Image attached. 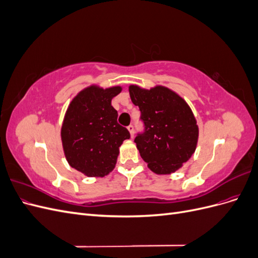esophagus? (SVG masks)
<instances>
[{
  "label": "esophagus",
  "instance_id": "esophagus-1",
  "mask_svg": "<svg viewBox=\"0 0 258 258\" xmlns=\"http://www.w3.org/2000/svg\"><path fill=\"white\" fill-rule=\"evenodd\" d=\"M128 130H129V132H130V136L134 137V136H135V127H134V124H129V126H128Z\"/></svg>",
  "mask_w": 258,
  "mask_h": 258
}]
</instances>
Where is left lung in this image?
<instances>
[{
    "label": "left lung",
    "instance_id": "left-lung-1",
    "mask_svg": "<svg viewBox=\"0 0 258 258\" xmlns=\"http://www.w3.org/2000/svg\"><path fill=\"white\" fill-rule=\"evenodd\" d=\"M129 93L144 126L135 139L140 155L155 173L175 172L191 157L198 141L197 121L190 107L162 86L146 90L132 85Z\"/></svg>",
    "mask_w": 258,
    "mask_h": 258
}]
</instances>
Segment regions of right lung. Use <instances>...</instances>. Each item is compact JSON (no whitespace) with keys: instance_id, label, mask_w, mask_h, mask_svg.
<instances>
[{"instance_id":"obj_1","label":"right lung","mask_w":258,"mask_h":258,"mask_svg":"<svg viewBox=\"0 0 258 258\" xmlns=\"http://www.w3.org/2000/svg\"><path fill=\"white\" fill-rule=\"evenodd\" d=\"M121 88L84 89L77 95L64 116L61 140L72 168L87 176H104L114 169L119 146L130 134L117 122L112 99Z\"/></svg>"}]
</instances>
